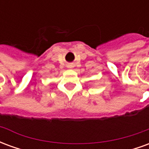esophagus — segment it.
<instances>
[{
  "mask_svg": "<svg viewBox=\"0 0 149 149\" xmlns=\"http://www.w3.org/2000/svg\"><path fill=\"white\" fill-rule=\"evenodd\" d=\"M68 68H73V65H71V64H70V65H68Z\"/></svg>",
  "mask_w": 149,
  "mask_h": 149,
  "instance_id": "1",
  "label": "esophagus"
}]
</instances>
